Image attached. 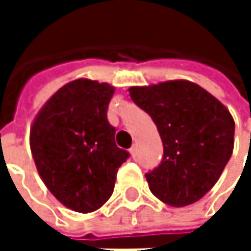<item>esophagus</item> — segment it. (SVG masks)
I'll return each mask as SVG.
<instances>
[{
	"label": "esophagus",
	"mask_w": 251,
	"mask_h": 251,
	"mask_svg": "<svg viewBox=\"0 0 251 251\" xmlns=\"http://www.w3.org/2000/svg\"><path fill=\"white\" fill-rule=\"evenodd\" d=\"M129 152H130V155H132V157L135 158V157H136V147L133 145V147H132V148L129 150Z\"/></svg>",
	"instance_id": "obj_1"
}]
</instances>
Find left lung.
Wrapping results in <instances>:
<instances>
[{"instance_id": "1", "label": "left lung", "mask_w": 251, "mask_h": 251, "mask_svg": "<svg viewBox=\"0 0 251 251\" xmlns=\"http://www.w3.org/2000/svg\"><path fill=\"white\" fill-rule=\"evenodd\" d=\"M129 94L151 116L164 147L160 164L145 175L150 190L170 206L199 201L231 158L232 116L212 94L190 81L130 87Z\"/></svg>"}]
</instances>
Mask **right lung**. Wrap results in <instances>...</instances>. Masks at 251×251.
<instances>
[{
  "label": "right lung",
  "mask_w": 251,
  "mask_h": 251,
  "mask_svg": "<svg viewBox=\"0 0 251 251\" xmlns=\"http://www.w3.org/2000/svg\"><path fill=\"white\" fill-rule=\"evenodd\" d=\"M115 88L75 79L58 90L39 112L30 148L46 187L67 208L93 212L112 196L118 169L129 152L118 148L107 121Z\"/></svg>",
  "instance_id": "right-lung-1"
}]
</instances>
